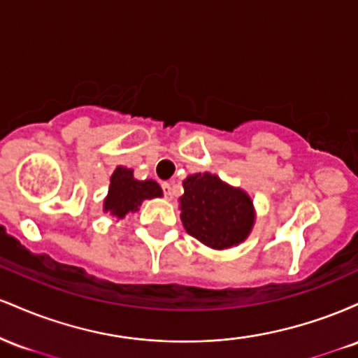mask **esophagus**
<instances>
[{
    "label": "esophagus",
    "instance_id": "esophagus-1",
    "mask_svg": "<svg viewBox=\"0 0 358 358\" xmlns=\"http://www.w3.org/2000/svg\"><path fill=\"white\" fill-rule=\"evenodd\" d=\"M162 188H163V193H165V196L171 199V195H173V185L165 182V183H162Z\"/></svg>",
    "mask_w": 358,
    "mask_h": 358
}]
</instances>
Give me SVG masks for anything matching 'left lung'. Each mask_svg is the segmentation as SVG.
Wrapping results in <instances>:
<instances>
[{
    "label": "left lung",
    "instance_id": "obj_1",
    "mask_svg": "<svg viewBox=\"0 0 358 358\" xmlns=\"http://www.w3.org/2000/svg\"><path fill=\"white\" fill-rule=\"evenodd\" d=\"M183 188L182 222L190 236L212 249L237 245L249 236L254 208L244 192L210 173L187 176Z\"/></svg>",
    "mask_w": 358,
    "mask_h": 358
}]
</instances>
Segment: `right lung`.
Instances as JSON below:
<instances>
[{
  "label": "right lung",
  "instance_id": "1",
  "mask_svg": "<svg viewBox=\"0 0 358 358\" xmlns=\"http://www.w3.org/2000/svg\"><path fill=\"white\" fill-rule=\"evenodd\" d=\"M162 195V188L153 180L138 182L134 180L133 170L117 166L110 176V187L108 199L104 200V210L116 215L117 219H122L126 217V213L136 212L143 200Z\"/></svg>",
  "mask_w": 358,
  "mask_h": 358
}]
</instances>
